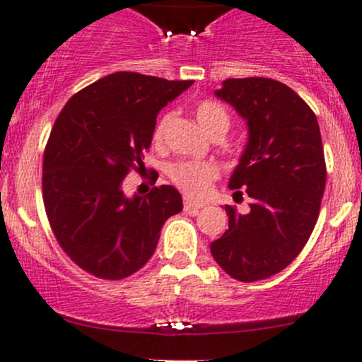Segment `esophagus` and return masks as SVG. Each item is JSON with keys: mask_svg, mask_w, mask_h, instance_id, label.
Segmentation results:
<instances>
[{"mask_svg": "<svg viewBox=\"0 0 362 362\" xmlns=\"http://www.w3.org/2000/svg\"><path fill=\"white\" fill-rule=\"evenodd\" d=\"M203 206H204V203H194V201H189V199H185V203H184V210L192 211V213L199 211Z\"/></svg>", "mask_w": 362, "mask_h": 362, "instance_id": "34e87169", "label": "esophagus"}]
</instances>
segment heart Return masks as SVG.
I'll return each mask as SVG.
<instances>
[{"label": "heart", "instance_id": "obj_1", "mask_svg": "<svg viewBox=\"0 0 362 362\" xmlns=\"http://www.w3.org/2000/svg\"><path fill=\"white\" fill-rule=\"evenodd\" d=\"M168 119L170 116L165 114L158 121L154 128L156 140L163 139ZM196 119L208 135H213L216 132H227L230 123L226 109L213 100H203L196 105ZM168 175L171 182L189 197H203L210 192L213 180L218 178V168L213 163L206 161H178L170 166Z\"/></svg>", "mask_w": 362, "mask_h": 362}]
</instances>
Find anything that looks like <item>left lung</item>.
<instances>
[{"instance_id": "8db88e82", "label": "left lung", "mask_w": 362, "mask_h": 362, "mask_svg": "<svg viewBox=\"0 0 362 362\" xmlns=\"http://www.w3.org/2000/svg\"><path fill=\"white\" fill-rule=\"evenodd\" d=\"M215 95L248 124L229 187L251 203L245 215L226 206L229 229L210 250L230 277L253 283L286 269L314 230L326 185L321 132L303 98L276 79L230 78Z\"/></svg>"}]
</instances>
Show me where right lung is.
I'll list each match as a JSON object with an SVG mask.
<instances>
[{"mask_svg": "<svg viewBox=\"0 0 362 362\" xmlns=\"http://www.w3.org/2000/svg\"><path fill=\"white\" fill-rule=\"evenodd\" d=\"M192 81L114 72L69 98L43 158V201L57 241L100 279H124L147 264L163 226L182 211L171 185L127 197L123 180L144 166L158 112Z\"/></svg>", "mask_w": 362, "mask_h": 362, "instance_id": "add662e5", "label": "right lung"}]
</instances>
